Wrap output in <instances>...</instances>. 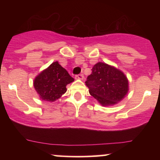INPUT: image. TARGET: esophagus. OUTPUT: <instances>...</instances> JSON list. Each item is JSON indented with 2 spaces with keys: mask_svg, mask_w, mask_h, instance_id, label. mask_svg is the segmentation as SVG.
I'll list each match as a JSON object with an SVG mask.
<instances>
[{
  "mask_svg": "<svg viewBox=\"0 0 160 160\" xmlns=\"http://www.w3.org/2000/svg\"><path fill=\"white\" fill-rule=\"evenodd\" d=\"M75 79H77V80H83V75L82 74L77 75V76L75 77Z\"/></svg>",
  "mask_w": 160,
  "mask_h": 160,
  "instance_id": "34e87169",
  "label": "esophagus"
}]
</instances>
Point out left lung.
Wrapping results in <instances>:
<instances>
[{
    "label": "left lung",
    "instance_id": "8db88e82",
    "mask_svg": "<svg viewBox=\"0 0 160 160\" xmlns=\"http://www.w3.org/2000/svg\"><path fill=\"white\" fill-rule=\"evenodd\" d=\"M85 83L89 94L103 107L118 104L128 92L127 77L120 69L104 62L93 66Z\"/></svg>",
    "mask_w": 160,
    "mask_h": 160
}]
</instances>
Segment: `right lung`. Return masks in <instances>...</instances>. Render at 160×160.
Here are the masks:
<instances>
[{
    "instance_id": "right-lung-1",
    "label": "right lung",
    "mask_w": 160,
    "mask_h": 160,
    "mask_svg": "<svg viewBox=\"0 0 160 160\" xmlns=\"http://www.w3.org/2000/svg\"><path fill=\"white\" fill-rule=\"evenodd\" d=\"M74 81V78L56 61L36 76L34 87L42 101L53 102L65 94L66 86Z\"/></svg>"
}]
</instances>
